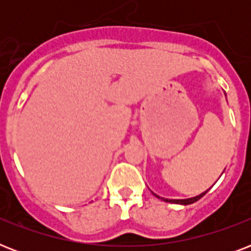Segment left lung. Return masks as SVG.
Instances as JSON below:
<instances>
[{
	"instance_id": "8db88e82",
	"label": "left lung",
	"mask_w": 251,
	"mask_h": 251,
	"mask_svg": "<svg viewBox=\"0 0 251 251\" xmlns=\"http://www.w3.org/2000/svg\"><path fill=\"white\" fill-rule=\"evenodd\" d=\"M206 193L207 191H204V193H202V194H199V195H197V197H193V198H189V199H165V198H161V199H163V201H165V202L177 203V204H185V206H186V204H191V203H194V202H197V201H199V199L202 198L203 195L206 194ZM156 197L157 198H160L159 195H156Z\"/></svg>"
}]
</instances>
